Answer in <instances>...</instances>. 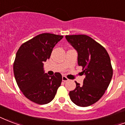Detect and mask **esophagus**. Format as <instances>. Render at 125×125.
I'll return each mask as SVG.
<instances>
[{"label": "esophagus", "instance_id": "1", "mask_svg": "<svg viewBox=\"0 0 125 125\" xmlns=\"http://www.w3.org/2000/svg\"><path fill=\"white\" fill-rule=\"evenodd\" d=\"M62 81L63 82H67L69 81V79H67V78L65 77V76H63L62 77Z\"/></svg>", "mask_w": 125, "mask_h": 125}]
</instances>
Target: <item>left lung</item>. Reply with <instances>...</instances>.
I'll return each mask as SVG.
<instances>
[{
  "mask_svg": "<svg viewBox=\"0 0 125 125\" xmlns=\"http://www.w3.org/2000/svg\"><path fill=\"white\" fill-rule=\"evenodd\" d=\"M66 39L78 52V64L85 75L83 84L77 82L69 92L74 104L87 107L98 102L104 94L113 76V68L107 50L86 35H66Z\"/></svg>",
  "mask_w": 125,
  "mask_h": 125,
  "instance_id": "left-lung-1",
  "label": "left lung"
}]
</instances>
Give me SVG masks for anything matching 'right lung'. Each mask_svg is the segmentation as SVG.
<instances>
[{"label":"right lung","mask_w":125,"mask_h":125,"mask_svg":"<svg viewBox=\"0 0 125 125\" xmlns=\"http://www.w3.org/2000/svg\"><path fill=\"white\" fill-rule=\"evenodd\" d=\"M63 37L42 33L22 44L16 53L13 65L16 83L25 96L37 104L50 102L61 85L62 75L44 73L43 62L50 58L53 48Z\"/></svg>","instance_id":"add662e5"}]
</instances>
